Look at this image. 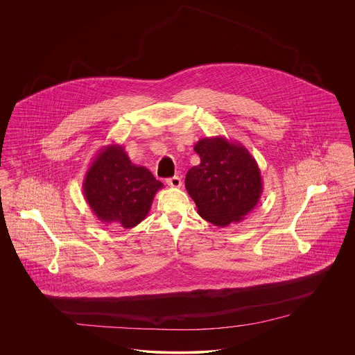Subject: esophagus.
Instances as JSON below:
<instances>
[{"instance_id": "1", "label": "esophagus", "mask_w": 355, "mask_h": 355, "mask_svg": "<svg viewBox=\"0 0 355 355\" xmlns=\"http://www.w3.org/2000/svg\"><path fill=\"white\" fill-rule=\"evenodd\" d=\"M166 184L171 186V187H181V185H182V181H181V178H180V177L174 175V177H171V178H168V180H166Z\"/></svg>"}]
</instances>
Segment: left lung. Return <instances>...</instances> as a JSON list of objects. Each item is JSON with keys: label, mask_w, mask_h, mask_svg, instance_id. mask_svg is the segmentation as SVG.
Returning <instances> with one entry per match:
<instances>
[{"label": "left lung", "mask_w": 355, "mask_h": 355, "mask_svg": "<svg viewBox=\"0 0 355 355\" xmlns=\"http://www.w3.org/2000/svg\"><path fill=\"white\" fill-rule=\"evenodd\" d=\"M201 164L187 171L185 186L203 220L225 227L248 216L263 191L261 170L249 150L225 137L200 139Z\"/></svg>", "instance_id": "1"}]
</instances>
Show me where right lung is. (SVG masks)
Segmentation results:
<instances>
[{"label":"right lung","instance_id":"right-lung-1","mask_svg":"<svg viewBox=\"0 0 355 355\" xmlns=\"http://www.w3.org/2000/svg\"><path fill=\"white\" fill-rule=\"evenodd\" d=\"M162 182L132 164L121 145H106L86 171L83 191L94 216L106 225L132 229L145 220Z\"/></svg>","mask_w":355,"mask_h":355}]
</instances>
